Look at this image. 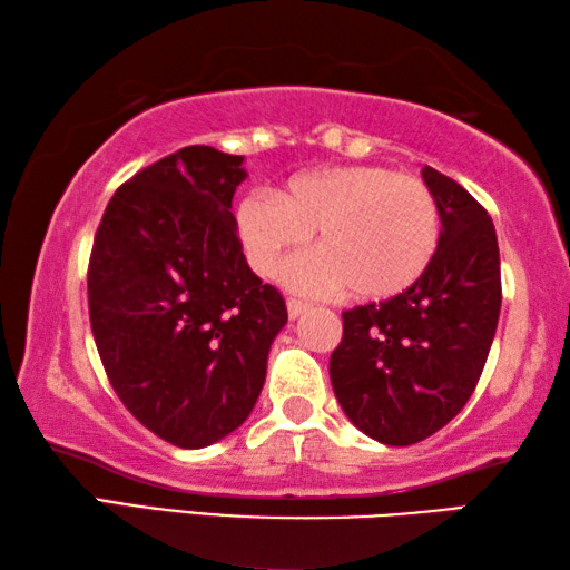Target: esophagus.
Here are the masks:
<instances>
[{
    "instance_id": "esophagus-1",
    "label": "esophagus",
    "mask_w": 570,
    "mask_h": 570,
    "mask_svg": "<svg viewBox=\"0 0 570 570\" xmlns=\"http://www.w3.org/2000/svg\"><path fill=\"white\" fill-rule=\"evenodd\" d=\"M286 308H288V316H292V320H298V316H302L308 308V304L302 302V298H288Z\"/></svg>"
}]
</instances>
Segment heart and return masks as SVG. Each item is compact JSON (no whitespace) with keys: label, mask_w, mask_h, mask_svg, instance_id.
I'll list each match as a JSON object with an SVG mask.
<instances>
[{"label":"heart","mask_w":570,"mask_h":570,"mask_svg":"<svg viewBox=\"0 0 570 570\" xmlns=\"http://www.w3.org/2000/svg\"><path fill=\"white\" fill-rule=\"evenodd\" d=\"M236 228L262 276L282 274L316 234L324 256L298 268V286H346L362 302H387L430 268L440 246V208L420 178L380 166H342L298 173L278 198H244Z\"/></svg>","instance_id":"1"}]
</instances>
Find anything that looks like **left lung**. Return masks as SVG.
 <instances>
[{"mask_svg": "<svg viewBox=\"0 0 570 570\" xmlns=\"http://www.w3.org/2000/svg\"><path fill=\"white\" fill-rule=\"evenodd\" d=\"M422 178L440 208V246L407 292L342 314L330 377L346 417L364 435L404 448L465 407L500 316V250L488 210L435 168Z\"/></svg>", "mask_w": 570, "mask_h": 570, "instance_id": "8db88e82", "label": "left lung"}]
</instances>
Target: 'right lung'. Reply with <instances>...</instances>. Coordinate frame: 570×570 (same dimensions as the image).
Here are the masks:
<instances>
[{"instance_id":"right-lung-1","label":"right lung","mask_w":570,"mask_h":570,"mask_svg":"<svg viewBox=\"0 0 570 570\" xmlns=\"http://www.w3.org/2000/svg\"><path fill=\"white\" fill-rule=\"evenodd\" d=\"M240 163L208 146L160 158L115 190L92 240L90 326L112 390L186 450L244 424L288 320L236 234Z\"/></svg>"}]
</instances>
